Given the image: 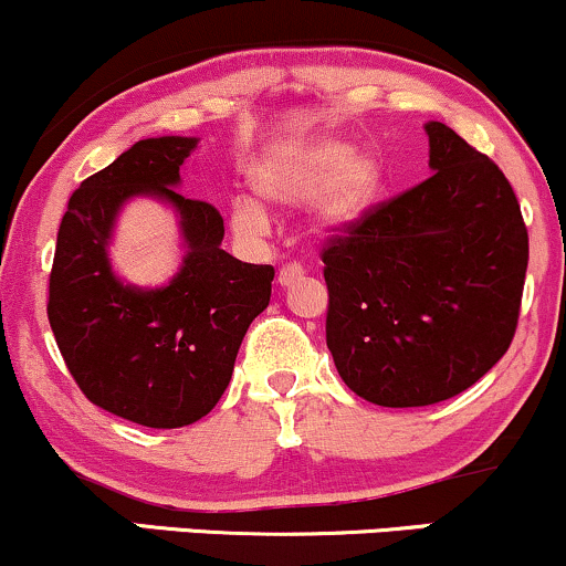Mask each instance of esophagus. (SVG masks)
Listing matches in <instances>:
<instances>
[{
  "instance_id": "1",
  "label": "esophagus",
  "mask_w": 566,
  "mask_h": 566,
  "mask_svg": "<svg viewBox=\"0 0 566 566\" xmlns=\"http://www.w3.org/2000/svg\"><path fill=\"white\" fill-rule=\"evenodd\" d=\"M276 279H279V284H282V287H292V284L301 282V279H303V265L301 263L282 265V271H279Z\"/></svg>"
}]
</instances>
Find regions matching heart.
Listing matches in <instances>:
<instances>
[{
  "label": "heart",
  "instance_id": "obj_1",
  "mask_svg": "<svg viewBox=\"0 0 566 566\" xmlns=\"http://www.w3.org/2000/svg\"><path fill=\"white\" fill-rule=\"evenodd\" d=\"M250 184L263 201L276 207L311 202L308 226L319 237H340L365 220L378 205L386 170L369 148L346 138H316L295 148H279L252 167ZM231 229L239 237H261L269 212L258 199L231 201Z\"/></svg>",
  "mask_w": 566,
  "mask_h": 566
}]
</instances>
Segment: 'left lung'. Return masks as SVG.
<instances>
[{"mask_svg": "<svg viewBox=\"0 0 566 566\" xmlns=\"http://www.w3.org/2000/svg\"><path fill=\"white\" fill-rule=\"evenodd\" d=\"M431 178L373 207L324 247L327 348L346 386L380 407L452 399L516 333L527 226L500 167L428 122Z\"/></svg>", "mask_w": 566, "mask_h": 566, "instance_id": "8db88e82", "label": "left lung"}]
</instances>
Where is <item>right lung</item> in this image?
<instances>
[{
	"label": "right lung",
	"mask_w": 566,
	"mask_h": 566,
	"mask_svg": "<svg viewBox=\"0 0 566 566\" xmlns=\"http://www.w3.org/2000/svg\"><path fill=\"white\" fill-rule=\"evenodd\" d=\"M199 138H146L71 193L50 274L48 319L76 386L93 405L148 428L205 418L229 386L247 327L271 301V265L220 247L223 218L178 191ZM135 196L165 200L179 218L185 261L161 289L115 276L107 247Z\"/></svg>",
	"instance_id": "add662e5"
}]
</instances>
